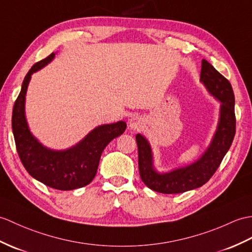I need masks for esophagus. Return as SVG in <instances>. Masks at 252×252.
Wrapping results in <instances>:
<instances>
[{
	"label": "esophagus",
	"mask_w": 252,
	"mask_h": 252,
	"mask_svg": "<svg viewBox=\"0 0 252 252\" xmlns=\"http://www.w3.org/2000/svg\"><path fill=\"white\" fill-rule=\"evenodd\" d=\"M128 125H130V127L132 130H140L145 125V121L140 116H133L132 118L128 120Z\"/></svg>",
	"instance_id": "1"
}]
</instances>
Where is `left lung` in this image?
I'll return each instance as SVG.
<instances>
[{
  "mask_svg": "<svg viewBox=\"0 0 252 252\" xmlns=\"http://www.w3.org/2000/svg\"><path fill=\"white\" fill-rule=\"evenodd\" d=\"M200 80L210 94L221 103L217 130L200 159L171 172L159 173L154 165L149 142L142 134H136L139 176L149 189L156 192L175 194L200 188L212 178L232 145L236 119L234 113L235 97L230 81L206 60H202Z\"/></svg>",
  "mask_w": 252,
  "mask_h": 252,
  "instance_id": "1",
  "label": "left lung"
}]
</instances>
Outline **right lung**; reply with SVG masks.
Instances as JSON below:
<instances>
[{
    "label": "right lung",
    "instance_id": "1",
    "mask_svg": "<svg viewBox=\"0 0 252 252\" xmlns=\"http://www.w3.org/2000/svg\"><path fill=\"white\" fill-rule=\"evenodd\" d=\"M54 58L55 54L52 52L46 59L35 63L26 75L14 105L11 127L17 151L28 173L50 188L68 191L91 183L96 174L103 150L114 138L126 131V124L118 121L98 126L68 149L54 150L40 144L28 126L26 94L32 74L42 69Z\"/></svg>",
    "mask_w": 252,
    "mask_h": 252
}]
</instances>
